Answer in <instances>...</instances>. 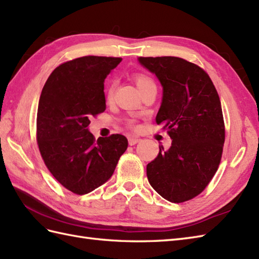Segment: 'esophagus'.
Returning <instances> with one entry per match:
<instances>
[{
  "mask_svg": "<svg viewBox=\"0 0 259 259\" xmlns=\"http://www.w3.org/2000/svg\"><path fill=\"white\" fill-rule=\"evenodd\" d=\"M140 142H141L140 138L134 137V136H128V144L131 145V146H134V145H136L137 143H140Z\"/></svg>",
  "mask_w": 259,
  "mask_h": 259,
  "instance_id": "1",
  "label": "esophagus"
}]
</instances>
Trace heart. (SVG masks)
<instances>
[{"instance_id": "1", "label": "heart", "mask_w": 259, "mask_h": 259, "mask_svg": "<svg viewBox=\"0 0 259 259\" xmlns=\"http://www.w3.org/2000/svg\"><path fill=\"white\" fill-rule=\"evenodd\" d=\"M132 78H133L135 84L138 88V90H140L141 93H144L146 90L150 89V88H156L154 80L151 79L149 75L146 74V73L135 72V73H133V75H132ZM114 89H115V83L112 81L111 83L109 84L108 89H106V98H108V99L112 98L113 92H114ZM127 125L130 126V127H134L133 119H128Z\"/></svg>"}]
</instances>
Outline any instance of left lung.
Wrapping results in <instances>:
<instances>
[{"instance_id":"1","label":"left lung","mask_w":259,"mask_h":259,"mask_svg":"<svg viewBox=\"0 0 259 259\" xmlns=\"http://www.w3.org/2000/svg\"><path fill=\"white\" fill-rule=\"evenodd\" d=\"M163 89L156 123L172 140L150 161L147 178L162 198L181 203L210 184L222 158L225 125L218 91L202 68L179 57H140Z\"/></svg>"}]
</instances>
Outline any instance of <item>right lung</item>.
I'll return each mask as SVG.
<instances>
[{"label": "right lung", "mask_w": 259, "mask_h": 259, "mask_svg": "<svg viewBox=\"0 0 259 259\" xmlns=\"http://www.w3.org/2000/svg\"><path fill=\"white\" fill-rule=\"evenodd\" d=\"M122 58L84 56L59 65L40 94L36 140L55 179L69 191L85 194L108 181L127 138L112 134L98 140L88 130L90 118L105 111L104 80Z\"/></svg>", "instance_id": "right-lung-1"}]
</instances>
